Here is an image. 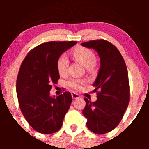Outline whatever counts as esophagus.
<instances>
[{
  "label": "esophagus",
  "instance_id": "1",
  "mask_svg": "<svg viewBox=\"0 0 149 149\" xmlns=\"http://www.w3.org/2000/svg\"><path fill=\"white\" fill-rule=\"evenodd\" d=\"M71 96H72V98L73 100H76V99H79L80 96L78 95V94L75 93V92H71Z\"/></svg>",
  "mask_w": 149,
  "mask_h": 149
}]
</instances>
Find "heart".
<instances>
[{"instance_id":"heart-1","label":"heart","mask_w":149,"mask_h":149,"mask_svg":"<svg viewBox=\"0 0 149 149\" xmlns=\"http://www.w3.org/2000/svg\"><path fill=\"white\" fill-rule=\"evenodd\" d=\"M73 56L76 61L83 65L86 69H91L95 63L96 57L92 50L84 47H78L73 50ZM58 72L61 76H64L67 73L68 66H69V59L65 55L59 57L57 63ZM84 81L80 79L70 80L68 84L71 88L78 90L81 87V85Z\"/></svg>"}]
</instances>
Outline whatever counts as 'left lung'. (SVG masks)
<instances>
[{
	"label": "left lung",
	"mask_w": 149,
	"mask_h": 149,
	"mask_svg": "<svg viewBox=\"0 0 149 149\" xmlns=\"http://www.w3.org/2000/svg\"><path fill=\"white\" fill-rule=\"evenodd\" d=\"M93 49L100 59L99 69L93 86L97 92L96 102H86L83 114L87 127L95 134H103L115 129L123 117L130 100V86L127 66L119 50L104 40L81 43ZM99 92H98V91Z\"/></svg>",
	"instance_id": "left-lung-1"
}]
</instances>
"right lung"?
<instances>
[{"instance_id": "1", "label": "right lung", "mask_w": 149, "mask_h": 149, "mask_svg": "<svg viewBox=\"0 0 149 149\" xmlns=\"http://www.w3.org/2000/svg\"><path fill=\"white\" fill-rule=\"evenodd\" d=\"M76 41L48 42L27 54L19 71L17 95L24 116L36 131L52 134L61 127L72 102L69 92L50 96L52 84L59 79L57 63L59 57Z\"/></svg>"}]
</instances>
